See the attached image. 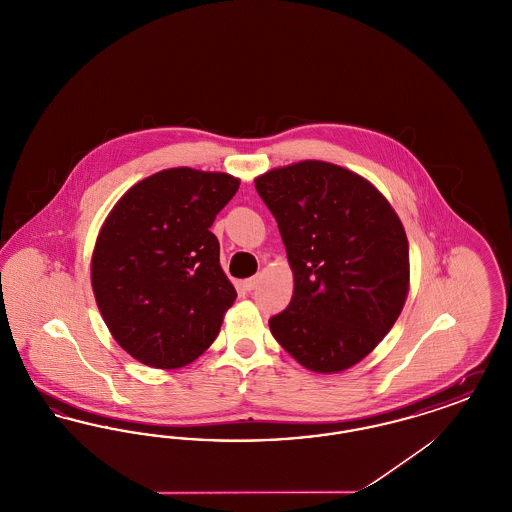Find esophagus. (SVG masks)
I'll return each instance as SVG.
<instances>
[{"instance_id":"obj_1","label":"esophagus","mask_w":512,"mask_h":512,"mask_svg":"<svg viewBox=\"0 0 512 512\" xmlns=\"http://www.w3.org/2000/svg\"><path fill=\"white\" fill-rule=\"evenodd\" d=\"M257 284H259V276H251V278L244 280V288L247 292L255 290V288H257Z\"/></svg>"}]
</instances>
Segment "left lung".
Returning a JSON list of instances; mask_svg holds the SVG:
<instances>
[{"label": "left lung", "instance_id": "obj_1", "mask_svg": "<svg viewBox=\"0 0 512 512\" xmlns=\"http://www.w3.org/2000/svg\"><path fill=\"white\" fill-rule=\"evenodd\" d=\"M293 272L290 305L268 326L311 372L336 374L384 340L409 293V242L390 201L366 178L299 161L255 178Z\"/></svg>", "mask_w": 512, "mask_h": 512}]
</instances>
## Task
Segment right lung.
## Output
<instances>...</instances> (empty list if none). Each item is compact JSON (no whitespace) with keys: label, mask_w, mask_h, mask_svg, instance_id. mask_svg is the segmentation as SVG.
<instances>
[{"label":"right lung","mask_w":512,"mask_h":512,"mask_svg":"<svg viewBox=\"0 0 512 512\" xmlns=\"http://www.w3.org/2000/svg\"><path fill=\"white\" fill-rule=\"evenodd\" d=\"M240 188L226 172H155L115 203L99 228L90 278L111 336L151 368L194 363L219 336L238 293L209 230Z\"/></svg>","instance_id":"add662e5"}]
</instances>
